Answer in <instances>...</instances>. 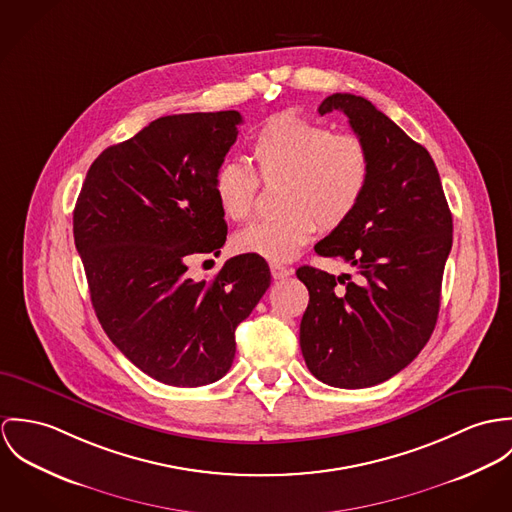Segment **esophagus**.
Returning <instances> with one entry per match:
<instances>
[{
  "instance_id": "esophagus-1",
  "label": "esophagus",
  "mask_w": 512,
  "mask_h": 512,
  "mask_svg": "<svg viewBox=\"0 0 512 512\" xmlns=\"http://www.w3.org/2000/svg\"><path fill=\"white\" fill-rule=\"evenodd\" d=\"M269 267H271V275H273L275 281H283L290 275V269H286L281 263H271Z\"/></svg>"
}]
</instances>
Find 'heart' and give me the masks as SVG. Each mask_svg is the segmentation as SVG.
Here are the masks:
<instances>
[{"mask_svg":"<svg viewBox=\"0 0 512 512\" xmlns=\"http://www.w3.org/2000/svg\"><path fill=\"white\" fill-rule=\"evenodd\" d=\"M265 184H279L283 216L233 235V249L267 261H290L318 226L340 228L359 208L373 176L367 143L353 133L284 112L273 115L251 143ZM259 178L241 161H224L214 174V194L229 220L243 222L255 208Z\"/></svg>","mask_w":512,"mask_h":512,"instance_id":"1","label":"heart"}]
</instances>
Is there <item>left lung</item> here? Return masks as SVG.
I'll list each match as a JSON object with an SVG mask.
<instances>
[{
  "label": "left lung",
  "instance_id": "1",
  "mask_svg": "<svg viewBox=\"0 0 512 512\" xmlns=\"http://www.w3.org/2000/svg\"><path fill=\"white\" fill-rule=\"evenodd\" d=\"M334 110L367 143L373 176L353 216L314 245L351 273L296 271L310 294L300 349L322 383L363 389L397 375L430 340L454 224L422 145L361 96L332 94L318 114Z\"/></svg>",
  "mask_w": 512,
  "mask_h": 512
}]
</instances>
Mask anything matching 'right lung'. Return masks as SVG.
Instances as JSON below:
<instances>
[{
    "label": "right lung",
    "mask_w": 512,
    "mask_h": 512,
    "mask_svg": "<svg viewBox=\"0 0 512 512\" xmlns=\"http://www.w3.org/2000/svg\"><path fill=\"white\" fill-rule=\"evenodd\" d=\"M239 112L165 115L108 147L74 208V243L96 316L115 347L172 387L222 379L235 328L271 284L265 259L231 257L212 281L188 257L220 253L228 224L214 174L237 139Z\"/></svg>",
    "instance_id": "obj_1"
}]
</instances>
